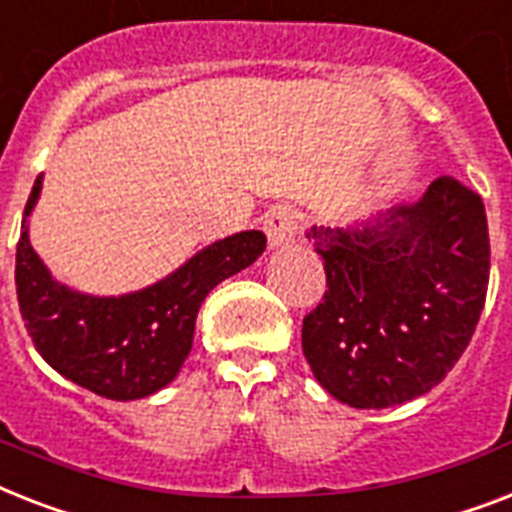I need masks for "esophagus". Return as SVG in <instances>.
Returning a JSON list of instances; mask_svg holds the SVG:
<instances>
[{
  "mask_svg": "<svg viewBox=\"0 0 512 512\" xmlns=\"http://www.w3.org/2000/svg\"><path fill=\"white\" fill-rule=\"evenodd\" d=\"M263 228L265 234H268L270 247L281 249L286 247V244H292L294 236H297V215H294L292 207L276 205L273 210L265 213Z\"/></svg>",
  "mask_w": 512,
  "mask_h": 512,
  "instance_id": "34e87169",
  "label": "esophagus"
}]
</instances>
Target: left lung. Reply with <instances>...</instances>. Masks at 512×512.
Instances as JSON below:
<instances>
[{
	"instance_id": "obj_1",
	"label": "left lung",
	"mask_w": 512,
	"mask_h": 512,
	"mask_svg": "<svg viewBox=\"0 0 512 512\" xmlns=\"http://www.w3.org/2000/svg\"><path fill=\"white\" fill-rule=\"evenodd\" d=\"M326 294L302 321V352L331 397L381 410L431 392L471 342L489 284L484 202L436 178L413 205L350 228L307 231Z\"/></svg>"
}]
</instances>
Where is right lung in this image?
<instances>
[{
	"label": "right lung",
	"instance_id": "1",
	"mask_svg": "<svg viewBox=\"0 0 512 512\" xmlns=\"http://www.w3.org/2000/svg\"><path fill=\"white\" fill-rule=\"evenodd\" d=\"M36 178L20 226L15 284L28 336L54 371L105 400H141L178 376L194 342L197 313L220 281L265 252L263 231H239L199 249L155 284L128 294L78 292L49 273L28 236L39 202Z\"/></svg>",
	"mask_w": 512,
	"mask_h": 512
}]
</instances>
